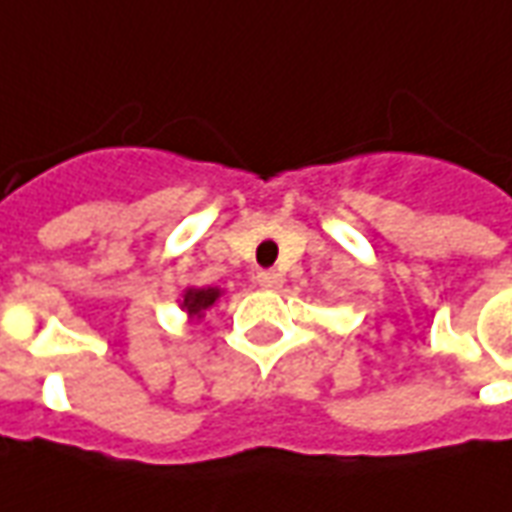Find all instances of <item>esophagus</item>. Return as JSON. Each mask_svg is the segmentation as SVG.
Returning <instances> with one entry per match:
<instances>
[{
	"mask_svg": "<svg viewBox=\"0 0 512 512\" xmlns=\"http://www.w3.org/2000/svg\"><path fill=\"white\" fill-rule=\"evenodd\" d=\"M257 284H260L263 290H279L284 284V276L279 271H260L257 273Z\"/></svg>",
	"mask_w": 512,
	"mask_h": 512,
	"instance_id": "1",
	"label": "esophagus"
}]
</instances>
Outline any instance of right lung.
<instances>
[{"label":"right lung","mask_w":512,"mask_h":512,"mask_svg":"<svg viewBox=\"0 0 512 512\" xmlns=\"http://www.w3.org/2000/svg\"><path fill=\"white\" fill-rule=\"evenodd\" d=\"M222 298L220 287H185L179 295V308L185 311L190 322H201L206 311Z\"/></svg>","instance_id":"add662e5"}]
</instances>
